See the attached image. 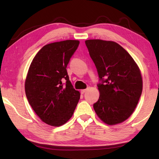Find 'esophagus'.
<instances>
[{"instance_id":"esophagus-1","label":"esophagus","mask_w":159,"mask_h":159,"mask_svg":"<svg viewBox=\"0 0 159 159\" xmlns=\"http://www.w3.org/2000/svg\"><path fill=\"white\" fill-rule=\"evenodd\" d=\"M88 90V89H84V90H80V93H81V94H84L86 91Z\"/></svg>"}]
</instances>
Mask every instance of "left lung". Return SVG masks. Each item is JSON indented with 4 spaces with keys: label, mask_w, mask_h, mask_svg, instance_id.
<instances>
[{
    "label": "left lung",
    "mask_w": 159,
    "mask_h": 159,
    "mask_svg": "<svg viewBox=\"0 0 159 159\" xmlns=\"http://www.w3.org/2000/svg\"><path fill=\"white\" fill-rule=\"evenodd\" d=\"M85 43L99 76L100 95L94 109L107 124L122 123L133 114L142 95L140 71L116 43L96 39Z\"/></svg>",
    "instance_id": "1"
}]
</instances>
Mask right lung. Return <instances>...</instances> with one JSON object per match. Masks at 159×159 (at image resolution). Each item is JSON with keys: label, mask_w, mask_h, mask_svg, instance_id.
<instances>
[{"label": "right lung", "mask_w": 159, "mask_h": 159, "mask_svg": "<svg viewBox=\"0 0 159 159\" xmlns=\"http://www.w3.org/2000/svg\"><path fill=\"white\" fill-rule=\"evenodd\" d=\"M79 41L55 42L43 47L35 56L25 81L26 98L43 121L60 126L71 118L80 99L72 85L66 66Z\"/></svg>", "instance_id": "add662e5"}]
</instances>
